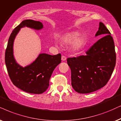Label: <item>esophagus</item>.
I'll return each instance as SVG.
<instances>
[{
    "label": "esophagus",
    "mask_w": 121,
    "mask_h": 121,
    "mask_svg": "<svg viewBox=\"0 0 121 121\" xmlns=\"http://www.w3.org/2000/svg\"><path fill=\"white\" fill-rule=\"evenodd\" d=\"M61 60H62V61H65L66 60V57H65V56H62V57H61Z\"/></svg>",
    "instance_id": "1"
}]
</instances>
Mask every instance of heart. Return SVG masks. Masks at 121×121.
Returning a JSON list of instances; mask_svg holds the SVG:
<instances>
[{"mask_svg": "<svg viewBox=\"0 0 121 121\" xmlns=\"http://www.w3.org/2000/svg\"><path fill=\"white\" fill-rule=\"evenodd\" d=\"M79 35V32L78 31L71 32L63 35L61 37V40L64 44L70 43L72 49L74 51H78L84 46L85 42L84 38Z\"/></svg>", "mask_w": 121, "mask_h": 121, "instance_id": "heart-1", "label": "heart"}]
</instances>
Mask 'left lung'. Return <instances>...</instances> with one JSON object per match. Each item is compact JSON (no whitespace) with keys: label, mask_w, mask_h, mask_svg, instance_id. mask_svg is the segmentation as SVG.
Instances as JSON below:
<instances>
[{"label":"left lung","mask_w":121,"mask_h":121,"mask_svg":"<svg viewBox=\"0 0 121 121\" xmlns=\"http://www.w3.org/2000/svg\"><path fill=\"white\" fill-rule=\"evenodd\" d=\"M103 36L86 52L85 55L68 58L71 72V85L76 92L86 94L107 84L116 65L113 39L103 23L100 22L95 36Z\"/></svg>","instance_id":"8db88e82"}]
</instances>
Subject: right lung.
Here are the masks:
<instances>
[{"label":"right lung","instance_id":"right-lung-1","mask_svg":"<svg viewBox=\"0 0 121 121\" xmlns=\"http://www.w3.org/2000/svg\"><path fill=\"white\" fill-rule=\"evenodd\" d=\"M39 30L43 28L42 23L32 19L22 21L12 31L9 39L5 54L8 73L13 84L27 93L41 94L49 86V80L53 70L61 61L60 53L51 55L40 53L30 65L23 67L17 63L14 56V41L23 27Z\"/></svg>","mask_w":121,"mask_h":121}]
</instances>
